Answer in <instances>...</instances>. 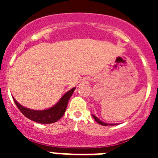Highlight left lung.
<instances>
[{
	"label": "left lung",
	"instance_id": "1",
	"mask_svg": "<svg viewBox=\"0 0 158 158\" xmlns=\"http://www.w3.org/2000/svg\"><path fill=\"white\" fill-rule=\"evenodd\" d=\"M92 117H93V118L95 119V122H98V123L99 124V125H104V126H107V125H113L112 124H106V123H105V122H102V121H100L99 119H98V118L96 117V116H95V115H93V114H92Z\"/></svg>",
	"mask_w": 158,
	"mask_h": 158
}]
</instances>
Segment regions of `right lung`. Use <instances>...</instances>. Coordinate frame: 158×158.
Returning <instances> with one entry per match:
<instances>
[{
    "label": "right lung",
    "instance_id": "right-lung-1",
    "mask_svg": "<svg viewBox=\"0 0 158 158\" xmlns=\"http://www.w3.org/2000/svg\"><path fill=\"white\" fill-rule=\"evenodd\" d=\"M75 89H72L69 92H66L64 95L61 98V99L57 102L56 105L52 106V108L42 111H36V110H31L27 108L23 107L21 105L19 104L15 98H13L16 106H17L19 110L22 112V114L26 116L27 118L30 120L36 122L37 123L41 124H51L56 122L60 120L64 114L67 107L68 102H69L70 97L73 95Z\"/></svg>",
    "mask_w": 158,
    "mask_h": 158
}]
</instances>
